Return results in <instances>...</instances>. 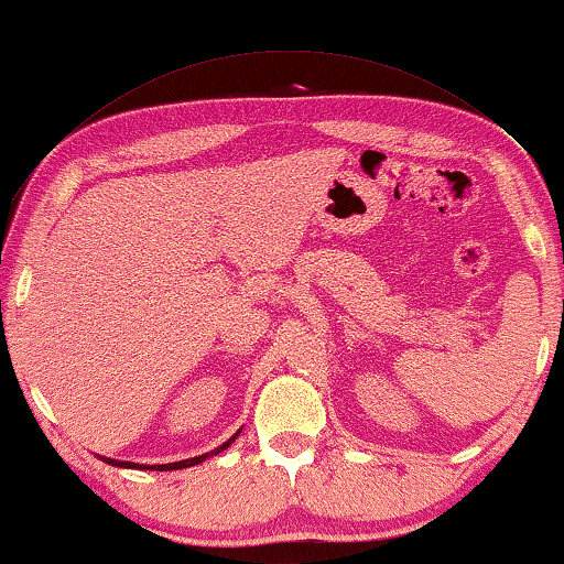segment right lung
<instances>
[{"mask_svg": "<svg viewBox=\"0 0 564 564\" xmlns=\"http://www.w3.org/2000/svg\"><path fill=\"white\" fill-rule=\"evenodd\" d=\"M241 433V431H238ZM238 433H234L231 437H228V441L224 443V445H218L216 451H212V453H204V455H196V457H188V460H178V463H166V465H139V463H129V460H113V457H101L104 463H109V465H113V467H139V470H181V467H191V465H198V463H204L206 457H212V455H218V453H224L228 445H231L236 437H238Z\"/></svg>", "mask_w": 564, "mask_h": 564, "instance_id": "1", "label": "right lung"}]
</instances>
